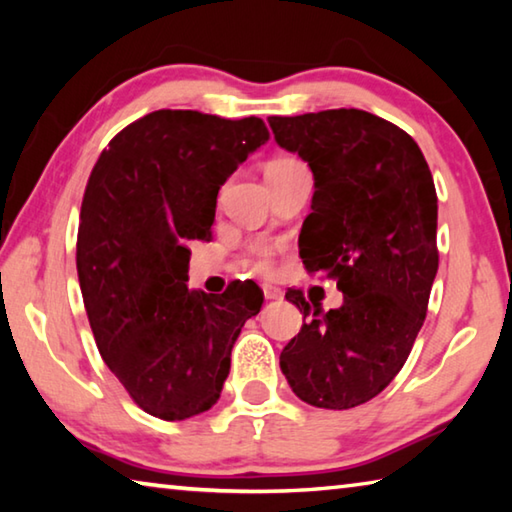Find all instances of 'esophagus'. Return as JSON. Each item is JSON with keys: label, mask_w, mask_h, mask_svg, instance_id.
Masks as SVG:
<instances>
[{"label": "esophagus", "mask_w": 512, "mask_h": 512, "mask_svg": "<svg viewBox=\"0 0 512 512\" xmlns=\"http://www.w3.org/2000/svg\"><path fill=\"white\" fill-rule=\"evenodd\" d=\"M262 291H264V298H266V300H277V298H282V291H280V289H275V287H271V284H264Z\"/></svg>", "instance_id": "obj_1"}]
</instances>
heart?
<instances>
[{"instance_id": "obj_1", "label": "heart", "mask_w": 512, "mask_h": 512, "mask_svg": "<svg viewBox=\"0 0 512 512\" xmlns=\"http://www.w3.org/2000/svg\"><path fill=\"white\" fill-rule=\"evenodd\" d=\"M293 164H298V160H293V158H277V160H273L271 164H268L266 171L287 169V167H293ZM244 264L248 268H253V271L264 273V271H268V268H271V253H268L266 246H253L246 253Z\"/></svg>"}]
</instances>
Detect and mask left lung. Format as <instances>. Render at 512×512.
Segmentation results:
<instances>
[{
	"instance_id": "1",
	"label": "left lung",
	"mask_w": 512,
	"mask_h": 512,
	"mask_svg": "<svg viewBox=\"0 0 512 512\" xmlns=\"http://www.w3.org/2000/svg\"><path fill=\"white\" fill-rule=\"evenodd\" d=\"M268 124L314 171L302 264L343 291V305L329 311L287 291L307 320L280 368L302 402L352 409L391 384L427 316L438 271L436 187L413 137L372 112L320 110Z\"/></svg>"
}]
</instances>
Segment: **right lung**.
<instances>
[{
	"instance_id": "add662e5",
	"label": "right lung",
	"mask_w": 512,
	"mask_h": 512,
	"mask_svg": "<svg viewBox=\"0 0 512 512\" xmlns=\"http://www.w3.org/2000/svg\"><path fill=\"white\" fill-rule=\"evenodd\" d=\"M268 140L262 119L155 110L101 151L83 194L76 271L106 366L142 411L187 420L212 409L230 352L264 293L187 289V241L212 239L216 194Z\"/></svg>"
}]
</instances>
